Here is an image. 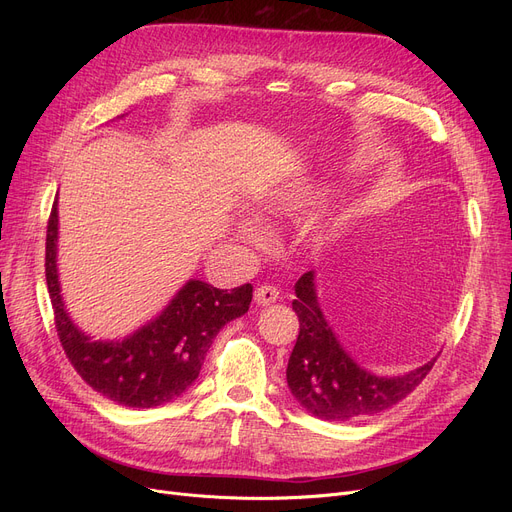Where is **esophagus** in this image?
Wrapping results in <instances>:
<instances>
[{"label": "esophagus", "instance_id": "1", "mask_svg": "<svg viewBox=\"0 0 512 512\" xmlns=\"http://www.w3.org/2000/svg\"><path fill=\"white\" fill-rule=\"evenodd\" d=\"M255 299L259 305H272L280 299V290L274 284H261L255 288Z\"/></svg>", "mask_w": 512, "mask_h": 512}]
</instances>
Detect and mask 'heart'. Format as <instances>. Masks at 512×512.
<instances>
[{
    "instance_id": "b5f03b06",
    "label": "heart",
    "mask_w": 512,
    "mask_h": 512,
    "mask_svg": "<svg viewBox=\"0 0 512 512\" xmlns=\"http://www.w3.org/2000/svg\"><path fill=\"white\" fill-rule=\"evenodd\" d=\"M292 207H294V199L290 195H276L274 199L265 203V209L274 215H282V213L290 211ZM238 230H240V236L247 240H261V236H263L261 226L251 218H242L238 224Z\"/></svg>"
}]
</instances>
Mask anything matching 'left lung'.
Segmentation results:
<instances>
[{
  "label": "left lung",
  "mask_w": 512,
  "mask_h": 512,
  "mask_svg": "<svg viewBox=\"0 0 512 512\" xmlns=\"http://www.w3.org/2000/svg\"><path fill=\"white\" fill-rule=\"evenodd\" d=\"M292 301L299 315V338L288 359L286 382L292 396L311 415L326 421H351L382 413L407 398L432 371L436 359L394 378L361 369L336 340L319 309L315 276L307 272L294 284Z\"/></svg>",
  "instance_id": "left-lung-1"
}]
</instances>
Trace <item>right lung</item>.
<instances>
[{
    "label": "right lung",
    "instance_id": "1",
    "mask_svg": "<svg viewBox=\"0 0 512 512\" xmlns=\"http://www.w3.org/2000/svg\"><path fill=\"white\" fill-rule=\"evenodd\" d=\"M58 199L45 238V278L58 338L76 373L118 405L151 409L166 405L193 386L213 338L228 321L245 315L253 286L220 290L188 280L170 305L124 340H91L66 313L58 282Z\"/></svg>",
    "mask_w": 512,
    "mask_h": 512
}]
</instances>
